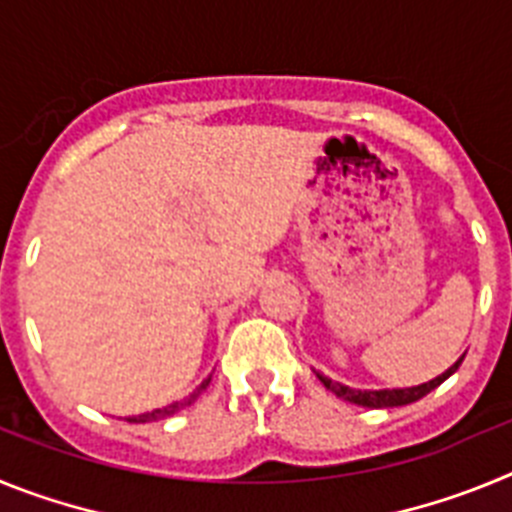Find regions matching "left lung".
I'll list each match as a JSON object with an SVG mask.
<instances>
[{
    "mask_svg": "<svg viewBox=\"0 0 512 512\" xmlns=\"http://www.w3.org/2000/svg\"><path fill=\"white\" fill-rule=\"evenodd\" d=\"M464 356L467 354H461L459 359L446 369V372L438 374V377L431 379V382H423L418 384V387H395V390H354V387H346V384L341 382H333V379L315 372V369H312V372H315V377L323 382L325 390H330L336 397H341V400L354 402V405H361V408H400V405H410V402L420 400V397H425L431 390H436L438 384L446 382V379L459 369Z\"/></svg>",
    "mask_w": 512,
    "mask_h": 512,
    "instance_id": "1",
    "label": "left lung"
}]
</instances>
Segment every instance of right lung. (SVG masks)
Returning <instances> with one entry per match:
<instances>
[{
	"instance_id": "add662e5",
	"label": "right lung",
	"mask_w": 512,
	"mask_h": 512,
	"mask_svg": "<svg viewBox=\"0 0 512 512\" xmlns=\"http://www.w3.org/2000/svg\"><path fill=\"white\" fill-rule=\"evenodd\" d=\"M210 379H212V374H210V377L205 379V382L200 384V387H197V390L192 392V395H189V397H184V400H179V402H171V405H166V408H156V410H151V413L130 415V418H125V420H128V423H153V420L169 418V415L179 413V410H182V408H187V405H192V402L197 400V397H200L202 392L207 390V384H210Z\"/></svg>"
}]
</instances>
